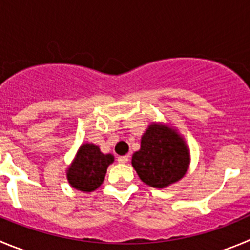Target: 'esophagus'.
I'll return each instance as SVG.
<instances>
[{
    "mask_svg": "<svg viewBox=\"0 0 250 250\" xmlns=\"http://www.w3.org/2000/svg\"><path fill=\"white\" fill-rule=\"evenodd\" d=\"M128 159H129V157H128V155H123V157H118L117 162L121 163V164H125V163L128 162Z\"/></svg>",
    "mask_w": 250,
    "mask_h": 250,
    "instance_id": "obj_1",
    "label": "esophagus"
}]
</instances>
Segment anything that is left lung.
Wrapping results in <instances>:
<instances>
[{
    "label": "left lung",
    "mask_w": 250,
    "mask_h": 250,
    "mask_svg": "<svg viewBox=\"0 0 250 250\" xmlns=\"http://www.w3.org/2000/svg\"><path fill=\"white\" fill-rule=\"evenodd\" d=\"M190 160V149L178 129L153 122L142 136L141 149L133 154L132 167L146 185L165 188L185 176Z\"/></svg>",
    "instance_id": "obj_1"
}]
</instances>
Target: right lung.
I'll return each mask as SVG.
<instances>
[{"mask_svg": "<svg viewBox=\"0 0 250 250\" xmlns=\"http://www.w3.org/2000/svg\"><path fill=\"white\" fill-rule=\"evenodd\" d=\"M114 162L112 154H104L93 143H83L66 169L70 186L83 192H91L101 186L107 167Z\"/></svg>", "mask_w": 250, "mask_h": 250, "instance_id": "obj_1", "label": "right lung"}]
</instances>
